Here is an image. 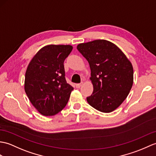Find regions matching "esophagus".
I'll use <instances>...</instances> for the list:
<instances>
[{
	"mask_svg": "<svg viewBox=\"0 0 156 156\" xmlns=\"http://www.w3.org/2000/svg\"><path fill=\"white\" fill-rule=\"evenodd\" d=\"M82 85V83H80V84H76V87L77 88H80Z\"/></svg>",
	"mask_w": 156,
	"mask_h": 156,
	"instance_id": "esophagus-1",
	"label": "esophagus"
}]
</instances>
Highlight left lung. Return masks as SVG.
<instances>
[{"mask_svg": "<svg viewBox=\"0 0 156 156\" xmlns=\"http://www.w3.org/2000/svg\"><path fill=\"white\" fill-rule=\"evenodd\" d=\"M88 62L94 86L87 102L97 110L109 113L120 106L129 94L133 80L132 65L117 46L96 40L77 46Z\"/></svg>", "mask_w": 156, "mask_h": 156, "instance_id": "obj_1", "label": "left lung"}]
</instances>
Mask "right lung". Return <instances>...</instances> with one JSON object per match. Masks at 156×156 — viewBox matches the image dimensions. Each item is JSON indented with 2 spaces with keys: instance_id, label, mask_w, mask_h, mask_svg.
<instances>
[{
  "instance_id": "obj_1",
  "label": "right lung",
  "mask_w": 156,
  "mask_h": 156,
  "mask_svg": "<svg viewBox=\"0 0 156 156\" xmlns=\"http://www.w3.org/2000/svg\"><path fill=\"white\" fill-rule=\"evenodd\" d=\"M72 50L70 45H48L36 54L25 74L24 90L32 104L49 116L66 106L74 88L65 78L64 62Z\"/></svg>"
}]
</instances>
